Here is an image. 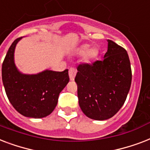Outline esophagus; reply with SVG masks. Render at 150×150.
I'll list each match as a JSON object with an SVG mask.
<instances>
[{"mask_svg": "<svg viewBox=\"0 0 150 150\" xmlns=\"http://www.w3.org/2000/svg\"><path fill=\"white\" fill-rule=\"evenodd\" d=\"M76 74V70L74 68H70L69 70V76L70 81H74Z\"/></svg>", "mask_w": 150, "mask_h": 150, "instance_id": "1", "label": "esophagus"}]
</instances>
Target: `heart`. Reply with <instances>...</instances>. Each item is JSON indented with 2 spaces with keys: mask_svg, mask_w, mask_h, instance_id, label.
Instances as JSON below:
<instances>
[{
  "mask_svg": "<svg viewBox=\"0 0 150 150\" xmlns=\"http://www.w3.org/2000/svg\"><path fill=\"white\" fill-rule=\"evenodd\" d=\"M76 52L77 54H85L83 55V61L87 63H90L97 55L96 49L90 48V45L88 44H83V45H81L76 49Z\"/></svg>",
  "mask_w": 150,
  "mask_h": 150,
  "instance_id": "heart-1",
  "label": "heart"
}]
</instances>
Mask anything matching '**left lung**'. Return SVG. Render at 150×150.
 Masks as SVG:
<instances>
[{
  "mask_svg": "<svg viewBox=\"0 0 150 150\" xmlns=\"http://www.w3.org/2000/svg\"><path fill=\"white\" fill-rule=\"evenodd\" d=\"M103 60L80 65L75 81L79 105L89 118L105 120L124 105L132 83L129 57L125 48L107 40Z\"/></svg>",
  "mask_w": 150,
  "mask_h": 150,
  "instance_id": "left-lung-1",
  "label": "left lung"
}]
</instances>
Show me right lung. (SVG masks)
Here are the masks:
<instances>
[{"label": "right lung", "instance_id": "right-lung-1", "mask_svg": "<svg viewBox=\"0 0 150 150\" xmlns=\"http://www.w3.org/2000/svg\"><path fill=\"white\" fill-rule=\"evenodd\" d=\"M18 38L11 44L2 64V81L10 103L20 114L43 118L56 107L60 92L69 83L68 69L56 72L45 69L35 74H23L15 63Z\"/></svg>", "mask_w": 150, "mask_h": 150}]
</instances>
